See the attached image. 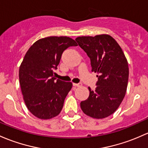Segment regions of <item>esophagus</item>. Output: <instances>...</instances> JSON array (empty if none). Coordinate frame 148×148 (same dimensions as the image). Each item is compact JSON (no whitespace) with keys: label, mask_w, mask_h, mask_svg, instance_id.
Returning a JSON list of instances; mask_svg holds the SVG:
<instances>
[{"label":"esophagus","mask_w":148,"mask_h":148,"mask_svg":"<svg viewBox=\"0 0 148 148\" xmlns=\"http://www.w3.org/2000/svg\"><path fill=\"white\" fill-rule=\"evenodd\" d=\"M73 86H77V87H80V86H82V84L81 83H79V84H75V83H73Z\"/></svg>","instance_id":"34e87169"}]
</instances>
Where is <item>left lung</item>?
Instances as JSON below:
<instances>
[{
	"label": "left lung",
	"instance_id": "8db88e82",
	"mask_svg": "<svg viewBox=\"0 0 148 148\" xmlns=\"http://www.w3.org/2000/svg\"><path fill=\"white\" fill-rule=\"evenodd\" d=\"M91 60V71L99 75L97 87L80 103L82 111L93 119L113 114L125 97L128 82V63L119 43L106 34L76 38Z\"/></svg>",
	"mask_w": 148,
	"mask_h": 148
}]
</instances>
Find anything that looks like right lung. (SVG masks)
<instances>
[{
	"mask_svg": "<svg viewBox=\"0 0 148 148\" xmlns=\"http://www.w3.org/2000/svg\"><path fill=\"white\" fill-rule=\"evenodd\" d=\"M66 36H50L35 42L26 52L19 69V80L25 103L29 112L40 119L58 116L72 87L71 82L54 77V69L64 51L77 46Z\"/></svg>",
	"mask_w": 148,
	"mask_h": 148,
	"instance_id": "right-lung-1",
	"label": "right lung"
}]
</instances>
